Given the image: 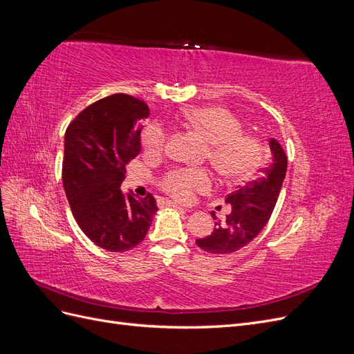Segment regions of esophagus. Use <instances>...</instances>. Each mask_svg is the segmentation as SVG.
Wrapping results in <instances>:
<instances>
[{
    "label": "esophagus",
    "instance_id": "1",
    "mask_svg": "<svg viewBox=\"0 0 354 354\" xmlns=\"http://www.w3.org/2000/svg\"><path fill=\"white\" fill-rule=\"evenodd\" d=\"M167 205L168 207H173V208H177V209H183V207H180V205H177V203L169 202V201H167Z\"/></svg>",
    "mask_w": 354,
    "mask_h": 354
}]
</instances>
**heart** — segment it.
Listing matches in <instances>:
<instances>
[{
  "mask_svg": "<svg viewBox=\"0 0 354 354\" xmlns=\"http://www.w3.org/2000/svg\"><path fill=\"white\" fill-rule=\"evenodd\" d=\"M181 122L207 142L205 159L229 183L245 180L260 167L261 140L254 134L243 133L241 120L229 109L221 106L189 109L181 116ZM140 142L146 155L159 156L167 147V128L158 121H149L143 127ZM159 186L171 198L186 202L195 194L209 190L212 176L203 168H174L160 177Z\"/></svg>",
  "mask_w": 354,
  "mask_h": 354,
  "instance_id": "b5f03b06",
  "label": "heart"
}]
</instances>
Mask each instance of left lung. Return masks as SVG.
<instances>
[{
  "mask_svg": "<svg viewBox=\"0 0 354 354\" xmlns=\"http://www.w3.org/2000/svg\"><path fill=\"white\" fill-rule=\"evenodd\" d=\"M272 162L261 171V176L233 192L226 202L232 211L223 221L212 217L216 226L211 234L196 239L201 250L211 254H232L248 245L270 220L286 174V155L274 138L269 140Z\"/></svg>",
  "mask_w": 354,
  "mask_h": 354,
  "instance_id": "1",
  "label": "left lung"
}]
</instances>
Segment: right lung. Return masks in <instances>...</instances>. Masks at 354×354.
<instances>
[{
    "instance_id": "right-lung-1",
    "label": "right lung",
    "mask_w": 354,
    "mask_h": 354,
    "mask_svg": "<svg viewBox=\"0 0 354 354\" xmlns=\"http://www.w3.org/2000/svg\"><path fill=\"white\" fill-rule=\"evenodd\" d=\"M149 108L118 93L87 106L65 134L63 187L81 230L100 248L124 252L140 243L158 209L155 198L122 194L125 165L140 153Z\"/></svg>"
}]
</instances>
